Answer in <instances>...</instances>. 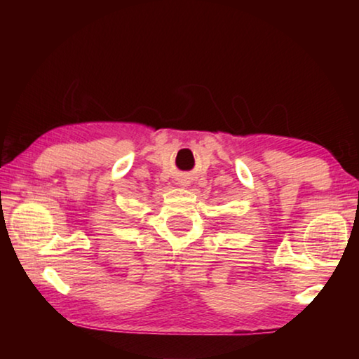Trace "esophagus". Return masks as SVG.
Here are the masks:
<instances>
[{
    "label": "esophagus",
    "mask_w": 359,
    "mask_h": 359,
    "mask_svg": "<svg viewBox=\"0 0 359 359\" xmlns=\"http://www.w3.org/2000/svg\"><path fill=\"white\" fill-rule=\"evenodd\" d=\"M188 184H190V182L187 180V177H182V179L179 180V185H180V187H188Z\"/></svg>",
    "instance_id": "obj_1"
}]
</instances>
